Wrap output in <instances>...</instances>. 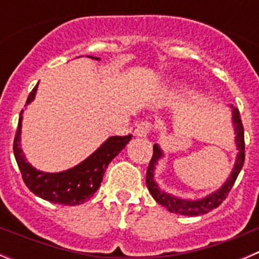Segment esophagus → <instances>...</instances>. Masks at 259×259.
<instances>
[{
    "label": "esophagus",
    "instance_id": "34e87169",
    "mask_svg": "<svg viewBox=\"0 0 259 259\" xmlns=\"http://www.w3.org/2000/svg\"><path fill=\"white\" fill-rule=\"evenodd\" d=\"M152 123L150 122H146V120H144V122L139 123L136 127V130H135V136L137 137H145L146 135L149 134L150 131H152Z\"/></svg>",
    "mask_w": 259,
    "mask_h": 259
}]
</instances>
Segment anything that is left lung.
<instances>
[{"label": "left lung", "instance_id": "1", "mask_svg": "<svg viewBox=\"0 0 259 259\" xmlns=\"http://www.w3.org/2000/svg\"><path fill=\"white\" fill-rule=\"evenodd\" d=\"M230 107L232 109V124L233 130H235V135H236L235 136V143H236V148L239 153H237L236 161H235V164H233V168L231 171L230 176H228V179L224 182L221 188L207 194L206 197L200 198V200H187V198H180L178 196H174V194L162 191L158 183L155 182L154 174L155 166L158 164V161L163 157V152H162L158 144L153 145V157L150 159L148 171H146V187L149 189L153 198L159 205L166 207L170 212L188 215V217L206 214V212L211 211L215 207H218L226 200L230 191L232 189L233 184L236 182L237 176H239L240 171L244 166V161H245V141H244V127H242L239 109L233 107L232 105H230Z\"/></svg>", "mask_w": 259, "mask_h": 259}]
</instances>
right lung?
I'll return each mask as SVG.
<instances>
[{
  "label": "right lung",
  "instance_id": "add662e5",
  "mask_svg": "<svg viewBox=\"0 0 259 259\" xmlns=\"http://www.w3.org/2000/svg\"><path fill=\"white\" fill-rule=\"evenodd\" d=\"M89 58L100 61L97 57L89 56ZM37 87L38 84L29 93L26 106L35 100ZM23 111L24 110L20 111L18 130L14 139V155L22 172L23 182L26 183L29 191L53 203L75 206L89 200L100 188L104 174L110 162L124 149L125 145L132 139V135L111 136L95 153H92L87 159L80 162L76 166L61 172H44L36 170L29 162H27L24 153L20 148Z\"/></svg>",
  "mask_w": 259,
  "mask_h": 259
}]
</instances>
